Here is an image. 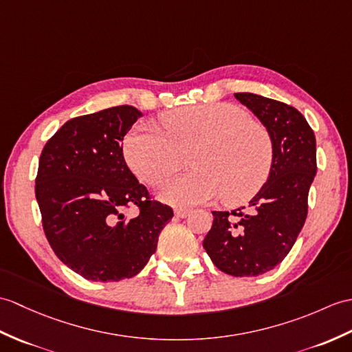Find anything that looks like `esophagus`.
<instances>
[{
  "label": "esophagus",
  "instance_id": "34e87169",
  "mask_svg": "<svg viewBox=\"0 0 352 352\" xmlns=\"http://www.w3.org/2000/svg\"><path fill=\"white\" fill-rule=\"evenodd\" d=\"M192 213L190 210H186V208H177L175 210V216L177 217H179V219H184V217H187Z\"/></svg>",
  "mask_w": 352,
  "mask_h": 352
}]
</instances>
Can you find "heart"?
Wrapping results in <instances>:
<instances>
[{
	"label": "heart",
	"instance_id": "obj_1",
	"mask_svg": "<svg viewBox=\"0 0 352 352\" xmlns=\"http://www.w3.org/2000/svg\"><path fill=\"white\" fill-rule=\"evenodd\" d=\"M162 124L165 133L133 127L122 142V154L130 170L150 186L175 173L189 156L193 170L163 184V201L189 207L222 195L228 206H239L268 182L274 159L272 136L239 106H187L163 116Z\"/></svg>",
	"mask_w": 352,
	"mask_h": 352
}]
</instances>
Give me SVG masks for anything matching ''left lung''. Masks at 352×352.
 Masks as SVG:
<instances>
[{"mask_svg":"<svg viewBox=\"0 0 352 352\" xmlns=\"http://www.w3.org/2000/svg\"><path fill=\"white\" fill-rule=\"evenodd\" d=\"M234 96L272 136L273 168L248 210L213 211L204 249L223 273L252 277L282 263L306 222L309 189L316 174V141L306 118L292 106L252 93Z\"/></svg>","mask_w":352,"mask_h":352,"instance_id":"left-lung-1","label":"left lung"}]
</instances>
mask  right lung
<instances>
[{"mask_svg": "<svg viewBox=\"0 0 352 352\" xmlns=\"http://www.w3.org/2000/svg\"><path fill=\"white\" fill-rule=\"evenodd\" d=\"M142 117L121 104L69 120L46 142L36 178L46 239L63 263L88 280L136 276L174 216L150 198L126 165L121 142ZM135 205L127 219L122 211Z\"/></svg>", "mask_w": 352, "mask_h": 352, "instance_id": "right-lung-1", "label": "right lung"}]
</instances>
